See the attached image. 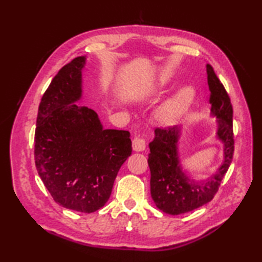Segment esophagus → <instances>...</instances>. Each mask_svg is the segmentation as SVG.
<instances>
[{
  "mask_svg": "<svg viewBox=\"0 0 262 262\" xmlns=\"http://www.w3.org/2000/svg\"><path fill=\"white\" fill-rule=\"evenodd\" d=\"M133 149L136 152H142L145 149V140L140 136H135L133 140Z\"/></svg>",
  "mask_w": 262,
  "mask_h": 262,
  "instance_id": "esophagus-1",
  "label": "esophagus"
}]
</instances>
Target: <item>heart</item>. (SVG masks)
<instances>
[{
    "mask_svg": "<svg viewBox=\"0 0 262 262\" xmlns=\"http://www.w3.org/2000/svg\"><path fill=\"white\" fill-rule=\"evenodd\" d=\"M193 92L191 89L185 88L178 93V96L173 98L164 105L163 115L166 119H174L178 116L185 113L189 105L192 102Z\"/></svg>",
    "mask_w": 262,
    "mask_h": 262,
    "instance_id": "1",
    "label": "heart"
}]
</instances>
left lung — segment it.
Masks as SVG:
<instances>
[{
  "label": "left lung",
  "instance_id": "1",
  "mask_svg": "<svg viewBox=\"0 0 262 262\" xmlns=\"http://www.w3.org/2000/svg\"><path fill=\"white\" fill-rule=\"evenodd\" d=\"M211 114L219 118L217 136L224 143V162L207 181L190 180L182 172L177 152L179 129L177 126L155 128L154 141L149 143L148 166L151 170V194L159 209L166 214L180 215L209 203L219 191L230 168L234 152L233 107L223 83L207 65Z\"/></svg>",
  "mask_w": 262,
  "mask_h": 262
}]
</instances>
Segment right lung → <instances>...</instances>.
Instances as JSON below:
<instances>
[{
	"label": "right lung",
	"instance_id": "obj_1",
	"mask_svg": "<svg viewBox=\"0 0 262 262\" xmlns=\"http://www.w3.org/2000/svg\"><path fill=\"white\" fill-rule=\"evenodd\" d=\"M85 57L64 65L43 93L35 132V163L53 199L93 213L108 202L117 173L132 154L127 130L103 129L98 115L73 102L81 98Z\"/></svg>",
	"mask_w": 262,
	"mask_h": 262
}]
</instances>
